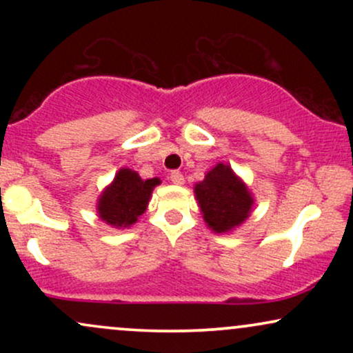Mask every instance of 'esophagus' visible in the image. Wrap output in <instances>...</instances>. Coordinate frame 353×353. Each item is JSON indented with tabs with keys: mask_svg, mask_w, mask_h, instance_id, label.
Returning <instances> with one entry per match:
<instances>
[{
	"mask_svg": "<svg viewBox=\"0 0 353 353\" xmlns=\"http://www.w3.org/2000/svg\"><path fill=\"white\" fill-rule=\"evenodd\" d=\"M169 179H171V182L174 185H182L184 184V176L179 171H174L171 172V176H169Z\"/></svg>",
	"mask_w": 353,
	"mask_h": 353,
	"instance_id": "34e87169",
	"label": "esophagus"
}]
</instances>
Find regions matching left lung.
Listing matches in <instances>:
<instances>
[{
  "label": "left lung",
  "instance_id": "8db88e82",
  "mask_svg": "<svg viewBox=\"0 0 353 353\" xmlns=\"http://www.w3.org/2000/svg\"><path fill=\"white\" fill-rule=\"evenodd\" d=\"M205 225L214 234H230L249 219L255 199L229 164L217 163L194 185Z\"/></svg>",
  "mask_w": 353,
  "mask_h": 353
}]
</instances>
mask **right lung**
<instances>
[{"instance_id":"add662e5","label":"right lung","mask_w":353,"mask_h":353,"mask_svg":"<svg viewBox=\"0 0 353 353\" xmlns=\"http://www.w3.org/2000/svg\"><path fill=\"white\" fill-rule=\"evenodd\" d=\"M157 177L143 179L136 171L121 168L114 179L99 194L96 202L98 217L114 229H129L148 209Z\"/></svg>"}]
</instances>
